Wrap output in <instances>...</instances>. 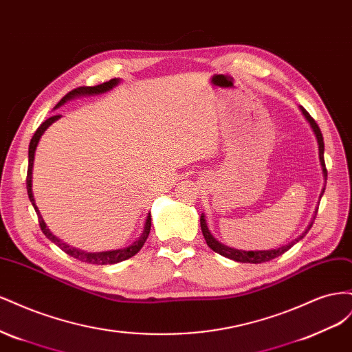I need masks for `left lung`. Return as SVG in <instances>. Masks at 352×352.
Segmentation results:
<instances>
[{
	"instance_id": "8db88e82",
	"label": "left lung",
	"mask_w": 352,
	"mask_h": 352,
	"mask_svg": "<svg viewBox=\"0 0 352 352\" xmlns=\"http://www.w3.org/2000/svg\"><path fill=\"white\" fill-rule=\"evenodd\" d=\"M300 110H301L302 116L305 117V120H307L308 123H310L311 129H313V132H314V135H316V140H317V144H318V160H320L322 170H323V177H324V182H326V180H327V170H326V164H324V142H323V136H322V132H320V127L317 126V123L314 122L313 117H311L310 114H308V113L304 110V107H301V105H300ZM324 189H326V186H323V189H322L320 198H322V195L324 194ZM317 210H318V207H317ZM317 210H316V212H314L313 220L310 221V225L307 226L305 232L301 233L300 236L295 238L292 242H289L287 245H283V247H280V248H276V250H263V251H243V250H235V248L226 247V245H223L221 242H219L214 236L211 235V232H210V229H208V226H207V220H206L204 212H202V214H201L199 221H201L202 235H204L207 245H208V247H210L212 251L220 254V255H223V257L230 258V260L238 261V263L258 264V263H265V261H270V260H273V258H276V257H279V255H282L283 252H286L287 250L292 248L298 241H301V239L307 235V232L311 229L313 221H314L316 214H317Z\"/></svg>"
}]
</instances>
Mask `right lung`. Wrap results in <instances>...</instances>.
Listing matches in <instances>:
<instances>
[{
	"instance_id": "add662e5",
	"label": "right lung",
	"mask_w": 352,
	"mask_h": 352,
	"mask_svg": "<svg viewBox=\"0 0 352 352\" xmlns=\"http://www.w3.org/2000/svg\"><path fill=\"white\" fill-rule=\"evenodd\" d=\"M120 83V79H111L109 82H104L101 85H97V87H80V88H76L70 91L65 98H63L56 107L58 109L60 105H63L65 102L73 100V98H79V97H83V95H98V94H104L107 92L110 89H113L114 87H117V85ZM60 114H56V116H51L50 119H47L44 123H42L35 135L32 136L30 140V144H29V166H28V177H26V188H28V195H29V199L32 202V206H34L36 214H38V219H39V226H41V230L44 232V235L52 242L56 243L57 247L60 250L65 251L66 254H69L70 257L76 258V260H80L83 263H89V264H116V263H120V261H124L127 258L133 257V255L140 251L144 243L148 238V235H150V230H151V214L146 216V220H145V225H144V230L141 233L140 239H136L132 245H129V247L126 248H120V250H111V251H102V252H87V251H82V250H78L74 247H70V245H67L66 242H63L61 239H58L56 235H52V232L47 228L44 219H42L41 212L35 204V198H34V192H32V170H34V160H35V151H36V146H38V142L41 140V136L44 135V132L48 129V127L54 123L56 120L60 119Z\"/></svg>"
}]
</instances>
